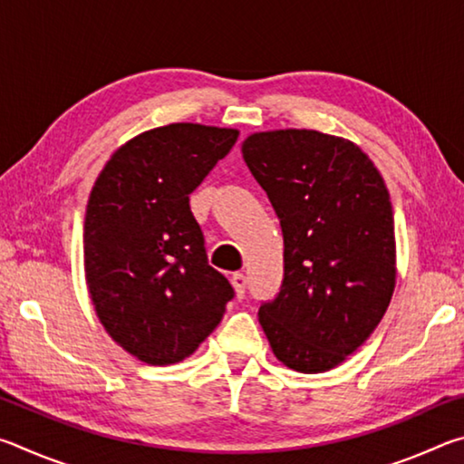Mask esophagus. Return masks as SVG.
Returning <instances> with one entry per match:
<instances>
[{"mask_svg": "<svg viewBox=\"0 0 464 464\" xmlns=\"http://www.w3.org/2000/svg\"><path fill=\"white\" fill-rule=\"evenodd\" d=\"M231 285L235 288V295H237V298H243L246 296V286H247V280L246 276H243L241 272H235L231 276Z\"/></svg>", "mask_w": 464, "mask_h": 464, "instance_id": "1", "label": "esophagus"}]
</instances>
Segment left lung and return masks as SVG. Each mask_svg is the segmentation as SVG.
Listing matches in <instances>:
<instances>
[{"mask_svg":"<svg viewBox=\"0 0 464 464\" xmlns=\"http://www.w3.org/2000/svg\"><path fill=\"white\" fill-rule=\"evenodd\" d=\"M241 153L285 237V278L260 325L285 366L332 371L368 340L395 290L387 186L362 149L319 130L254 132Z\"/></svg>","mask_w":464,"mask_h":464,"instance_id":"left-lung-1","label":"left lung"}]
</instances>
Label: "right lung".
I'll use <instances>...</instances> for the list:
<instances>
[{
    "instance_id": "right-lung-1",
    "label": "right lung",
    "mask_w": 464,
    "mask_h": 464,
    "mask_svg": "<svg viewBox=\"0 0 464 464\" xmlns=\"http://www.w3.org/2000/svg\"><path fill=\"white\" fill-rule=\"evenodd\" d=\"M239 130L174 122L116 149L83 223L90 298L108 335L153 366L176 364L221 324L233 286L208 266L190 194Z\"/></svg>"
}]
</instances>
